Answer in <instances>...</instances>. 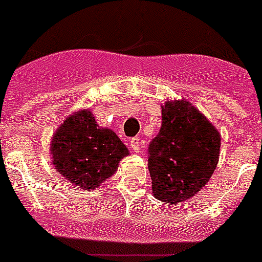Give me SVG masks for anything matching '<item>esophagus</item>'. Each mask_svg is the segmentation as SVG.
I'll return each instance as SVG.
<instances>
[{
  "label": "esophagus",
  "instance_id": "obj_1",
  "mask_svg": "<svg viewBox=\"0 0 262 262\" xmlns=\"http://www.w3.org/2000/svg\"><path fill=\"white\" fill-rule=\"evenodd\" d=\"M130 147L135 152H140L141 151V148L144 147V141L140 139V137H133V139L130 140Z\"/></svg>",
  "mask_w": 262,
  "mask_h": 262
}]
</instances>
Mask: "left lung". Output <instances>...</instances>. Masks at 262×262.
I'll return each instance as SVG.
<instances>
[{"label": "left lung", "mask_w": 262, "mask_h": 262, "mask_svg": "<svg viewBox=\"0 0 262 262\" xmlns=\"http://www.w3.org/2000/svg\"><path fill=\"white\" fill-rule=\"evenodd\" d=\"M220 133L190 102L162 106V127L148 147V170L156 199L177 205L197 194L219 162Z\"/></svg>", "instance_id": "left-lung-1"}]
</instances>
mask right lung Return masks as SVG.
I'll list each match as a JSON object with an SVG mask.
<instances>
[{
	"label": "right lung",
	"mask_w": 262,
	"mask_h": 262,
	"mask_svg": "<svg viewBox=\"0 0 262 262\" xmlns=\"http://www.w3.org/2000/svg\"><path fill=\"white\" fill-rule=\"evenodd\" d=\"M58 174L85 190L100 186L129 155L114 132L99 127L90 110L76 111L57 129L50 144Z\"/></svg>",
	"instance_id": "1"
}]
</instances>
